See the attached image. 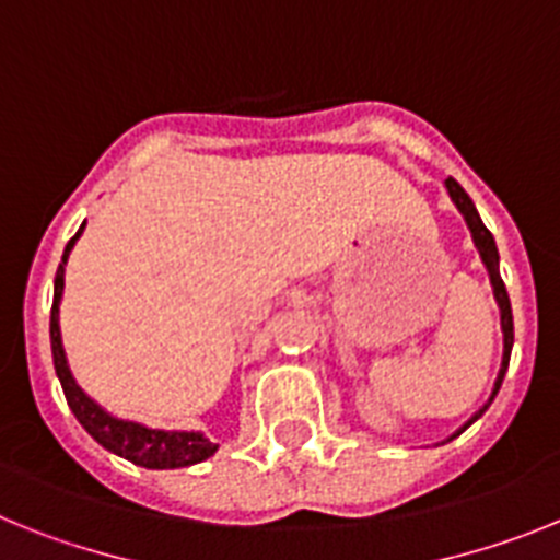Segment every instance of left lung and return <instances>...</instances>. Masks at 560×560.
<instances>
[{"instance_id": "left-lung-1", "label": "left lung", "mask_w": 560, "mask_h": 560, "mask_svg": "<svg viewBox=\"0 0 560 560\" xmlns=\"http://www.w3.org/2000/svg\"><path fill=\"white\" fill-rule=\"evenodd\" d=\"M445 188H448L451 202H454L456 211H459L462 220H465V225H468L470 240H474L476 250H479V259H482L485 270H488L490 287H493V299H495V304H499V320H502V363H499V374H495V381H493V388H490L488 402H485V406L479 408V411H476V415L470 417L468 422H465V425L456 428L454 434H451L448 440H445V442H451V440H456V436H459L462 431H465V428L474 425V422L479 420V417H482L485 411H488L490 402H493V397L499 395V388H502L504 374H508V366H510V352H513V310H510V295H508V290H504L502 273H499V247H495L493 233H490L488 228H485L482 217H479V211H476V206H474V199H470L468 194H465V188H462L454 177L445 179Z\"/></svg>"}]
</instances>
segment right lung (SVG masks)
I'll use <instances>...</instances> for the list:
<instances>
[{
  "mask_svg": "<svg viewBox=\"0 0 560 560\" xmlns=\"http://www.w3.org/2000/svg\"><path fill=\"white\" fill-rule=\"evenodd\" d=\"M86 222L78 228V233L67 242L61 265L56 270V281H52V310H50V347H52V366H56L58 383L65 388L67 406L75 415V420L84 425L86 434L92 440L104 445L109 454H118L124 459L135 462L140 468L152 470H172V468H188L197 462H206L208 456L217 454V442L208 440L202 431H165V428H149L143 422L120 420V417L109 415L98 400H92L84 388L78 386L72 377L70 361H67L65 340H61V295H65V265L70 259L72 247H75L78 236L84 233Z\"/></svg>",
  "mask_w": 560,
  "mask_h": 560,
  "instance_id": "1",
  "label": "right lung"
}]
</instances>
